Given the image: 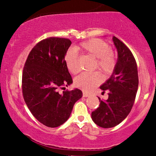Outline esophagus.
Here are the masks:
<instances>
[{
    "mask_svg": "<svg viewBox=\"0 0 156 156\" xmlns=\"http://www.w3.org/2000/svg\"><path fill=\"white\" fill-rule=\"evenodd\" d=\"M90 94H88V93L83 92V97H90Z\"/></svg>",
    "mask_w": 156,
    "mask_h": 156,
    "instance_id": "esophagus-1",
    "label": "esophagus"
}]
</instances>
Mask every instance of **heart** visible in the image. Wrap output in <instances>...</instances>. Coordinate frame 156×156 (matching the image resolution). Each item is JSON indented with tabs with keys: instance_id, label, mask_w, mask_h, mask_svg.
I'll use <instances>...</instances> for the list:
<instances>
[{
	"instance_id": "1",
	"label": "heart",
	"mask_w": 156,
	"mask_h": 156,
	"mask_svg": "<svg viewBox=\"0 0 156 156\" xmlns=\"http://www.w3.org/2000/svg\"><path fill=\"white\" fill-rule=\"evenodd\" d=\"M84 53L96 58L95 68H98L105 73L113 71L116 64L115 54L110 46L104 41L98 38L90 39L80 44L78 48ZM65 63L71 73L77 74L80 71L78 60V51L75 49H69L65 55ZM103 81L101 75L95 72L92 73H82L75 79V85L84 91H90L97 87Z\"/></svg>"
}]
</instances>
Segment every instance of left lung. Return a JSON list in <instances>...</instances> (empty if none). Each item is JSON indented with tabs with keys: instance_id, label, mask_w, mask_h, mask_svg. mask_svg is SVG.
Wrapping results in <instances>:
<instances>
[{
	"instance_id": "1",
	"label": "left lung",
	"mask_w": 156,
	"mask_h": 156,
	"mask_svg": "<svg viewBox=\"0 0 156 156\" xmlns=\"http://www.w3.org/2000/svg\"><path fill=\"white\" fill-rule=\"evenodd\" d=\"M112 41L118 50V60L112 76L100 86L103 93L108 91V98L105 101L99 98L100 106L91 113L94 123L103 128L116 126L128 115L139 84L137 66L131 51L115 36Z\"/></svg>"
}]
</instances>
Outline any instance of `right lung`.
<instances>
[{"label":"right lung","mask_w":156,"mask_h":156,"mask_svg":"<svg viewBox=\"0 0 156 156\" xmlns=\"http://www.w3.org/2000/svg\"><path fill=\"white\" fill-rule=\"evenodd\" d=\"M72 41L51 37L41 41L28 56L23 68L22 90L31 114L45 126L56 127L70 116L75 102L82 97L79 89L66 90L72 78L65 63V55Z\"/></svg>","instance_id":"right-lung-1"}]
</instances>
